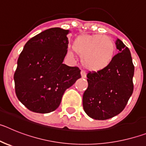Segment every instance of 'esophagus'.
I'll use <instances>...</instances> for the list:
<instances>
[{"label":"esophagus","instance_id":"1","mask_svg":"<svg viewBox=\"0 0 146 146\" xmlns=\"http://www.w3.org/2000/svg\"><path fill=\"white\" fill-rule=\"evenodd\" d=\"M80 74L82 78H86V73L84 72V71H81Z\"/></svg>","mask_w":146,"mask_h":146}]
</instances>
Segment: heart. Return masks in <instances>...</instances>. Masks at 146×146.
Returning <instances> with one entry per match:
<instances>
[{"instance_id": "1", "label": "heart", "mask_w": 146, "mask_h": 146, "mask_svg": "<svg viewBox=\"0 0 146 146\" xmlns=\"http://www.w3.org/2000/svg\"><path fill=\"white\" fill-rule=\"evenodd\" d=\"M72 49L81 57L82 66L91 72H99L108 68L114 59L115 45L106 35L82 34L74 38ZM72 56L73 52L68 51Z\"/></svg>"}]
</instances>
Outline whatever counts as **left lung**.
<instances>
[{
    "label": "left lung",
    "instance_id": "left-lung-1",
    "mask_svg": "<svg viewBox=\"0 0 146 146\" xmlns=\"http://www.w3.org/2000/svg\"><path fill=\"white\" fill-rule=\"evenodd\" d=\"M118 53L111 64L102 71L87 74L88 86L82 96V106L89 117L106 120L119 114L133 93L135 66L131 52L123 42L115 40Z\"/></svg>",
    "mask_w": 146,
    "mask_h": 146
}]
</instances>
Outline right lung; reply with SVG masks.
Returning a JSON list of instances; mask_svg holds the SVG:
<instances>
[{
    "instance_id": "add662e5",
    "label": "right lung",
    "mask_w": 146,
    "mask_h": 146,
    "mask_svg": "<svg viewBox=\"0 0 146 146\" xmlns=\"http://www.w3.org/2000/svg\"><path fill=\"white\" fill-rule=\"evenodd\" d=\"M69 30L52 28L25 44L14 75L15 92L29 110L48 113L59 107L62 96L80 78V70L63 64L67 53Z\"/></svg>"
}]
</instances>
